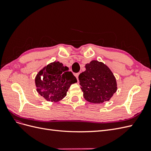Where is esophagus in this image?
I'll list each match as a JSON object with an SVG mask.
<instances>
[{
	"instance_id": "34e87169",
	"label": "esophagus",
	"mask_w": 151,
	"mask_h": 151,
	"mask_svg": "<svg viewBox=\"0 0 151 151\" xmlns=\"http://www.w3.org/2000/svg\"><path fill=\"white\" fill-rule=\"evenodd\" d=\"M79 74H80V72H79V73H76V74H75V76H76V78H77V81H79L78 77H79Z\"/></svg>"
}]
</instances>
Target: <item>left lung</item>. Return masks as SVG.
I'll list each match as a JSON object with an SVG mask.
<instances>
[{
  "label": "left lung",
  "mask_w": 151,
  "mask_h": 151,
  "mask_svg": "<svg viewBox=\"0 0 151 151\" xmlns=\"http://www.w3.org/2000/svg\"><path fill=\"white\" fill-rule=\"evenodd\" d=\"M86 70L79 76L81 88L86 101L102 103L111 98L116 91V82L110 69L103 63L91 61Z\"/></svg>",
  "instance_id": "left-lung-1"
}]
</instances>
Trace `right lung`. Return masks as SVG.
<instances>
[{
	"label": "right lung",
	"mask_w": 151,
	"mask_h": 151,
	"mask_svg": "<svg viewBox=\"0 0 151 151\" xmlns=\"http://www.w3.org/2000/svg\"><path fill=\"white\" fill-rule=\"evenodd\" d=\"M76 77L68 67L55 62L41 70L35 78L38 93L48 101L57 102L67 95L71 84L77 83Z\"/></svg>",
	"instance_id": "right-lung-1"
}]
</instances>
